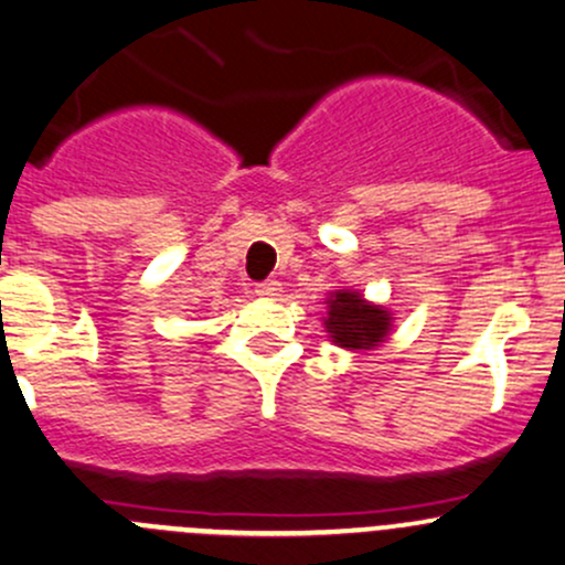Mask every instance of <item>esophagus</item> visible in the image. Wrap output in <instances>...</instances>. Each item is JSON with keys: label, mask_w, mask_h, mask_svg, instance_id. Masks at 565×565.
<instances>
[{"label": "esophagus", "mask_w": 565, "mask_h": 565, "mask_svg": "<svg viewBox=\"0 0 565 565\" xmlns=\"http://www.w3.org/2000/svg\"><path fill=\"white\" fill-rule=\"evenodd\" d=\"M254 292H257L263 300H276L278 292H281V284H278V281H263V284H257V289H254Z\"/></svg>", "instance_id": "34e87169"}]
</instances>
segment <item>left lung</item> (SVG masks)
<instances>
[{"mask_svg": "<svg viewBox=\"0 0 565 565\" xmlns=\"http://www.w3.org/2000/svg\"><path fill=\"white\" fill-rule=\"evenodd\" d=\"M328 313L322 317L324 332L335 347L347 352H373L392 332V311L362 298L358 289H335L328 298Z\"/></svg>", "mask_w": 565, "mask_h": 565, "instance_id": "1", "label": "left lung"}]
</instances>
